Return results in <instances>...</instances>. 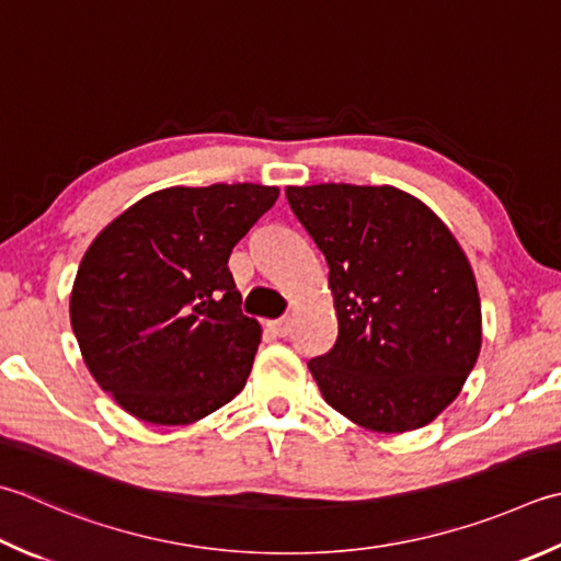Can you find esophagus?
I'll return each mask as SVG.
<instances>
[{"instance_id": "1", "label": "esophagus", "mask_w": 561, "mask_h": 561, "mask_svg": "<svg viewBox=\"0 0 561 561\" xmlns=\"http://www.w3.org/2000/svg\"><path fill=\"white\" fill-rule=\"evenodd\" d=\"M270 331L274 335H279V337L289 335L291 333V318L284 316V318H277V321H270Z\"/></svg>"}]
</instances>
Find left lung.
<instances>
[{
  "instance_id": "left-lung-1",
  "label": "left lung",
  "mask_w": 561,
  "mask_h": 561,
  "mask_svg": "<svg viewBox=\"0 0 561 561\" xmlns=\"http://www.w3.org/2000/svg\"><path fill=\"white\" fill-rule=\"evenodd\" d=\"M328 262L337 340L309 362L328 405L375 433L435 421L474 369L481 304L449 228L397 186H287Z\"/></svg>"
}]
</instances>
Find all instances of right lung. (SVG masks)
Masks as SVG:
<instances>
[{
	"instance_id": "add662e5",
	"label": "right lung",
	"mask_w": 561,
	"mask_h": 561,
	"mask_svg": "<svg viewBox=\"0 0 561 561\" xmlns=\"http://www.w3.org/2000/svg\"><path fill=\"white\" fill-rule=\"evenodd\" d=\"M277 186H170L114 218L77 270L70 323L99 387L156 425L202 421L245 387L262 328L228 257Z\"/></svg>"
}]
</instances>
